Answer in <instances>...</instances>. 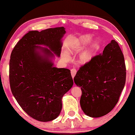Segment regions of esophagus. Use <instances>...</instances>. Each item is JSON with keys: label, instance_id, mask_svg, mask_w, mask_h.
<instances>
[{"label": "esophagus", "instance_id": "obj_1", "mask_svg": "<svg viewBox=\"0 0 135 135\" xmlns=\"http://www.w3.org/2000/svg\"><path fill=\"white\" fill-rule=\"evenodd\" d=\"M76 73H77V70L76 69H74V68H73V69L71 70V76L73 77V79L74 78Z\"/></svg>", "mask_w": 135, "mask_h": 135}]
</instances>
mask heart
<instances>
[{"label":"heart","instance_id":"obj_1","mask_svg":"<svg viewBox=\"0 0 135 135\" xmlns=\"http://www.w3.org/2000/svg\"><path fill=\"white\" fill-rule=\"evenodd\" d=\"M92 38L90 35H84L79 37L74 42L70 43L67 47V52L64 51L61 54V58L64 61L67 62L70 60L69 54H75L81 51L89 43ZM99 45L98 40L93 41L92 43L80 54L77 62L80 65H86L89 63L95 55L96 51Z\"/></svg>","mask_w":135,"mask_h":135}]
</instances>
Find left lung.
Listing matches in <instances>:
<instances>
[{
  "label": "left lung",
  "mask_w": 135,
  "mask_h": 135,
  "mask_svg": "<svg viewBox=\"0 0 135 135\" xmlns=\"http://www.w3.org/2000/svg\"><path fill=\"white\" fill-rule=\"evenodd\" d=\"M126 71L124 55L114 40L80 68L74 81L81 88L80 103L86 115L100 117L114 108L125 85Z\"/></svg>",
  "instance_id": "obj_1"
}]
</instances>
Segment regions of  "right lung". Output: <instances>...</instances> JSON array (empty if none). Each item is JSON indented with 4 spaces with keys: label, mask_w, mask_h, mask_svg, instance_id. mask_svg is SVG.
Segmentation results:
<instances>
[{
    "label": "right lung",
    "mask_w": 135,
    "mask_h": 135,
    "mask_svg": "<svg viewBox=\"0 0 135 135\" xmlns=\"http://www.w3.org/2000/svg\"><path fill=\"white\" fill-rule=\"evenodd\" d=\"M64 27L30 31L11 55L9 81L13 97L26 113L40 122L55 119L62 109L63 96L72 88L70 70L54 67L60 56Z\"/></svg>",
    "instance_id": "1"
}]
</instances>
